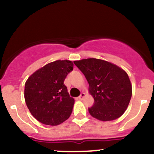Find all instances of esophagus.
I'll return each instance as SVG.
<instances>
[{
  "mask_svg": "<svg viewBox=\"0 0 154 154\" xmlns=\"http://www.w3.org/2000/svg\"><path fill=\"white\" fill-rule=\"evenodd\" d=\"M85 97H86V94H85V93H82V94L78 97V99L79 100H83Z\"/></svg>",
  "mask_w": 154,
  "mask_h": 154,
  "instance_id": "obj_1",
  "label": "esophagus"
}]
</instances>
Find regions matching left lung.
<instances>
[{
  "instance_id": "8db88e82",
  "label": "left lung",
  "mask_w": 154,
  "mask_h": 154,
  "mask_svg": "<svg viewBox=\"0 0 154 154\" xmlns=\"http://www.w3.org/2000/svg\"><path fill=\"white\" fill-rule=\"evenodd\" d=\"M88 81L94 100L88 112L102 122L116 120L127 109L132 96V84L124 69L109 62L95 58L74 61Z\"/></svg>"
}]
</instances>
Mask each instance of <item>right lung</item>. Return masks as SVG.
Returning a JSON list of instances; mask_svg holds the SVG:
<instances>
[{
  "label": "right lung",
  "instance_id": "1",
  "mask_svg": "<svg viewBox=\"0 0 154 154\" xmlns=\"http://www.w3.org/2000/svg\"><path fill=\"white\" fill-rule=\"evenodd\" d=\"M73 67L72 61L57 60L48 63L28 77L24 86V99L37 121L56 126L70 117L74 99L69 96L64 80Z\"/></svg>",
  "mask_w": 154,
  "mask_h": 154
}]
</instances>
